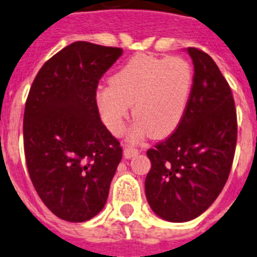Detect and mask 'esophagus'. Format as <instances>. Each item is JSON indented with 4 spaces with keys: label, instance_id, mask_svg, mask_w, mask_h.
Returning <instances> with one entry per match:
<instances>
[{
    "label": "esophagus",
    "instance_id": "34e87169",
    "mask_svg": "<svg viewBox=\"0 0 257 257\" xmlns=\"http://www.w3.org/2000/svg\"><path fill=\"white\" fill-rule=\"evenodd\" d=\"M137 154H138L137 149H133V147L131 146L124 147V156H125L126 159H131V158H133V156L137 155Z\"/></svg>",
    "mask_w": 257,
    "mask_h": 257
}]
</instances>
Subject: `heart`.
<instances>
[{
    "label": "heart",
    "mask_w": 257,
    "mask_h": 257,
    "mask_svg": "<svg viewBox=\"0 0 257 257\" xmlns=\"http://www.w3.org/2000/svg\"><path fill=\"white\" fill-rule=\"evenodd\" d=\"M194 71L182 57L136 55L98 89V112L106 128L119 135L133 104V137H167L181 122L190 99Z\"/></svg>",
    "instance_id": "b5f03b06"
}]
</instances>
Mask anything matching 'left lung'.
I'll list each match as a JSON object with an SVG mask.
<instances>
[{
  "instance_id": "left-lung-1",
  "label": "left lung",
  "mask_w": 257,
  "mask_h": 257,
  "mask_svg": "<svg viewBox=\"0 0 257 257\" xmlns=\"http://www.w3.org/2000/svg\"><path fill=\"white\" fill-rule=\"evenodd\" d=\"M187 53L194 82L184 117L167 140L147 150V202L171 222L190 221L215 202L227 181L236 145L230 86L207 53L196 48Z\"/></svg>"
}]
</instances>
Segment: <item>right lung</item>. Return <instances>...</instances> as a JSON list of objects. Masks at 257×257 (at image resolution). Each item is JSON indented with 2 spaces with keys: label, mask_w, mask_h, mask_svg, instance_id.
<instances>
[{
  "label": "right lung",
  "mask_w": 257,
  "mask_h": 257,
  "mask_svg": "<svg viewBox=\"0 0 257 257\" xmlns=\"http://www.w3.org/2000/svg\"><path fill=\"white\" fill-rule=\"evenodd\" d=\"M122 49L76 41L41 67L23 119L26 163L46 207L70 222L94 217L106 204L120 142L101 121L98 82Z\"/></svg>",
  "instance_id": "1"
}]
</instances>
